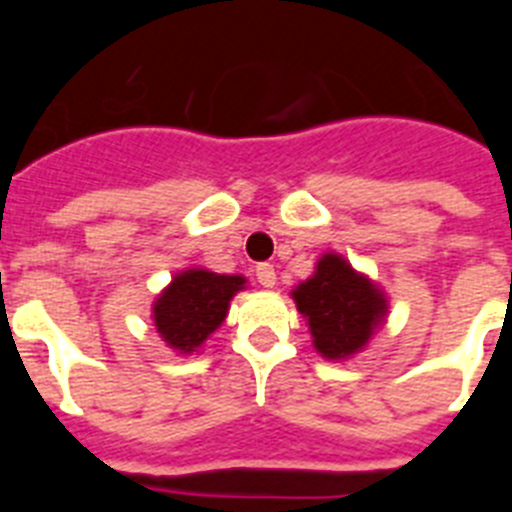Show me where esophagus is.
I'll return each instance as SVG.
<instances>
[{"mask_svg": "<svg viewBox=\"0 0 512 512\" xmlns=\"http://www.w3.org/2000/svg\"><path fill=\"white\" fill-rule=\"evenodd\" d=\"M256 279H259V284H264V287H274V284H277V271H274L271 264H259L256 266Z\"/></svg>", "mask_w": 512, "mask_h": 512, "instance_id": "esophagus-1", "label": "esophagus"}]
</instances>
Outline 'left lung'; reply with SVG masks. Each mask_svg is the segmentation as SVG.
<instances>
[{"instance_id": "left-lung-1", "label": "left lung", "mask_w": 512, "mask_h": 512, "mask_svg": "<svg viewBox=\"0 0 512 512\" xmlns=\"http://www.w3.org/2000/svg\"><path fill=\"white\" fill-rule=\"evenodd\" d=\"M292 297L310 323L312 343L325 359L356 354L387 312L382 292L336 253L323 256L315 277L302 282Z\"/></svg>"}]
</instances>
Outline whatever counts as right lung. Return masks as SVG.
Instances as JSON below:
<instances>
[{
  "label": "right lung",
  "instance_id": "obj_1",
  "mask_svg": "<svg viewBox=\"0 0 512 512\" xmlns=\"http://www.w3.org/2000/svg\"><path fill=\"white\" fill-rule=\"evenodd\" d=\"M243 284V277H225L205 269L176 274L153 305L156 330L171 348L192 354L223 323L230 300Z\"/></svg>",
  "mask_w": 512,
  "mask_h": 512
}]
</instances>
